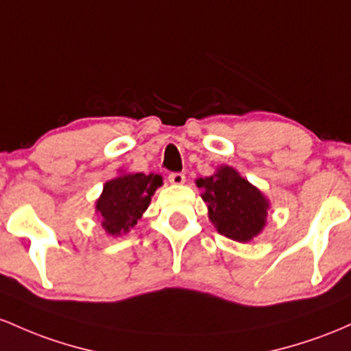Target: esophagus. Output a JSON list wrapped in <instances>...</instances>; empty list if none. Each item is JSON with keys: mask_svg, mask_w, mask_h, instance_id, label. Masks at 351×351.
Wrapping results in <instances>:
<instances>
[{"mask_svg": "<svg viewBox=\"0 0 351 351\" xmlns=\"http://www.w3.org/2000/svg\"><path fill=\"white\" fill-rule=\"evenodd\" d=\"M169 182L174 184V186H182L186 182V176L182 172H172V174H169Z\"/></svg>", "mask_w": 351, "mask_h": 351, "instance_id": "obj_1", "label": "esophagus"}]
</instances>
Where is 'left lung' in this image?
<instances>
[{
	"mask_svg": "<svg viewBox=\"0 0 351 351\" xmlns=\"http://www.w3.org/2000/svg\"><path fill=\"white\" fill-rule=\"evenodd\" d=\"M202 189L208 219L219 234L235 242H250L267 226L270 200L230 165H220L208 177L195 180Z\"/></svg>",
	"mask_w": 351,
	"mask_h": 351,
	"instance_id": "1",
	"label": "left lung"
}]
</instances>
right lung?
I'll return each instance as SVG.
<instances>
[{
	"instance_id": "add662e5",
	"label": "right lung",
	"mask_w": 351,
	"mask_h": 351,
	"mask_svg": "<svg viewBox=\"0 0 351 351\" xmlns=\"http://www.w3.org/2000/svg\"><path fill=\"white\" fill-rule=\"evenodd\" d=\"M160 186L159 174L119 171V176L109 179L96 200V215L106 234L121 237L131 232Z\"/></svg>"
}]
</instances>
